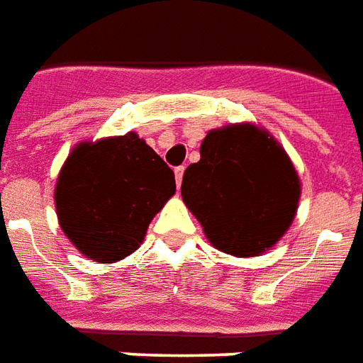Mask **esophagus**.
Wrapping results in <instances>:
<instances>
[{
  "mask_svg": "<svg viewBox=\"0 0 363 363\" xmlns=\"http://www.w3.org/2000/svg\"><path fill=\"white\" fill-rule=\"evenodd\" d=\"M182 174H184V167H177L174 169V179H177V186H181L182 182Z\"/></svg>",
  "mask_w": 363,
  "mask_h": 363,
  "instance_id": "esophagus-1",
  "label": "esophagus"
}]
</instances>
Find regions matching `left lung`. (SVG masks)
<instances>
[{"instance_id": "obj_1", "label": "left lung", "mask_w": 363, "mask_h": 363, "mask_svg": "<svg viewBox=\"0 0 363 363\" xmlns=\"http://www.w3.org/2000/svg\"><path fill=\"white\" fill-rule=\"evenodd\" d=\"M182 200L217 250L250 257L291 227L300 181L289 155L254 125L209 130L182 177Z\"/></svg>"}]
</instances>
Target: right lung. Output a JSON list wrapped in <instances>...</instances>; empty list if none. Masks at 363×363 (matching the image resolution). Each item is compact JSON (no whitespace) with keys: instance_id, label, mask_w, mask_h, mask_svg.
<instances>
[{"instance_id":"add662e5","label":"right lung","mask_w":363,"mask_h":363,"mask_svg":"<svg viewBox=\"0 0 363 363\" xmlns=\"http://www.w3.org/2000/svg\"><path fill=\"white\" fill-rule=\"evenodd\" d=\"M174 194V173L138 134L72 150L55 186L61 229L84 256L101 264L127 257Z\"/></svg>"}]
</instances>
